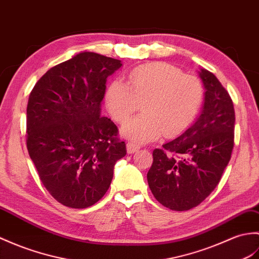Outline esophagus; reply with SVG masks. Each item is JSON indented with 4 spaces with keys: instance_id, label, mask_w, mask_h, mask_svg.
Masks as SVG:
<instances>
[{
    "instance_id": "34e87169",
    "label": "esophagus",
    "mask_w": 259,
    "mask_h": 259,
    "mask_svg": "<svg viewBox=\"0 0 259 259\" xmlns=\"http://www.w3.org/2000/svg\"><path fill=\"white\" fill-rule=\"evenodd\" d=\"M139 149H140V146H138V144H136V143H134V142H128V143H127V152H128L129 154L137 152Z\"/></svg>"
}]
</instances>
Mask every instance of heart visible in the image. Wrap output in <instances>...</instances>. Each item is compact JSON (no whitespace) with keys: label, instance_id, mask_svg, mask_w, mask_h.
Listing matches in <instances>:
<instances>
[{"label":"heart","instance_id":"1","mask_svg":"<svg viewBox=\"0 0 259 259\" xmlns=\"http://www.w3.org/2000/svg\"><path fill=\"white\" fill-rule=\"evenodd\" d=\"M203 95L197 77L157 62L132 69L129 85L113 80L105 100L118 123L127 122L142 104L143 115L125 124L122 134L136 142H149L163 134L171 138L188 129L200 111Z\"/></svg>","mask_w":259,"mask_h":259}]
</instances>
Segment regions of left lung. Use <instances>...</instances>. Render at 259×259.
<instances>
[{"label":"left lung","instance_id":"left-lung-1","mask_svg":"<svg viewBox=\"0 0 259 259\" xmlns=\"http://www.w3.org/2000/svg\"><path fill=\"white\" fill-rule=\"evenodd\" d=\"M200 77L206 89L202 115L183 135L153 150L147 174L155 200L173 211H188L212 193L234 147L231 96L211 71L201 69Z\"/></svg>","mask_w":259,"mask_h":259}]
</instances>
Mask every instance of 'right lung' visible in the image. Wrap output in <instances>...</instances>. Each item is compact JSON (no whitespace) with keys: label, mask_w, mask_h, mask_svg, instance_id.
Here are the masks:
<instances>
[{"label":"right lung","mask_w":259,"mask_h":259,"mask_svg":"<svg viewBox=\"0 0 259 259\" xmlns=\"http://www.w3.org/2000/svg\"><path fill=\"white\" fill-rule=\"evenodd\" d=\"M119 59L83 52L35 83L26 109V147L41 183L63 205L86 208L106 194L127 150L101 116L108 76Z\"/></svg>","instance_id":"1"}]
</instances>
